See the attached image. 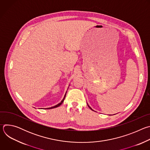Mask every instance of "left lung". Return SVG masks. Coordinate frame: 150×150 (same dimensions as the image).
Returning <instances> with one entry per match:
<instances>
[{"label":"left lung","mask_w":150,"mask_h":150,"mask_svg":"<svg viewBox=\"0 0 150 150\" xmlns=\"http://www.w3.org/2000/svg\"><path fill=\"white\" fill-rule=\"evenodd\" d=\"M88 107H89V108H90V109H91V110H93V109H91V108H90V106H89V105H88Z\"/></svg>","instance_id":"obj_1"}]
</instances>
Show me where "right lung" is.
Returning <instances> with one entry per match:
<instances>
[{"mask_svg":"<svg viewBox=\"0 0 150 150\" xmlns=\"http://www.w3.org/2000/svg\"><path fill=\"white\" fill-rule=\"evenodd\" d=\"M67 94V93H66ZM65 96H66V94L65 95V97H64V98H63V99L62 100V101L60 103H59L58 104H57L56 105H54V106H53V107H52V108H48V109H53V108H57V107H59V105H60L61 104H62V103L63 102V101H64V100H65Z\"/></svg>","mask_w":150,"mask_h":150,"instance_id":"add662e5","label":"right lung"}]
</instances>
